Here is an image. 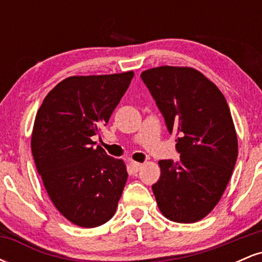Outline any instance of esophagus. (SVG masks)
Here are the masks:
<instances>
[{"instance_id": "esophagus-1", "label": "esophagus", "mask_w": 262, "mask_h": 262, "mask_svg": "<svg viewBox=\"0 0 262 262\" xmlns=\"http://www.w3.org/2000/svg\"><path fill=\"white\" fill-rule=\"evenodd\" d=\"M140 167H141V164H139V162H130V169L134 173H137L138 171L140 170Z\"/></svg>"}]
</instances>
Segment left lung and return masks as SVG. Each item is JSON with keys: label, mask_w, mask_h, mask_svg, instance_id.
<instances>
[{"label": "left lung", "mask_w": 262, "mask_h": 262, "mask_svg": "<svg viewBox=\"0 0 262 262\" xmlns=\"http://www.w3.org/2000/svg\"><path fill=\"white\" fill-rule=\"evenodd\" d=\"M180 160H160L152 185L162 214L194 223L209 214L223 196L237 158V138L223 93L196 69L159 66L143 71Z\"/></svg>", "instance_id": "obj_1"}]
</instances>
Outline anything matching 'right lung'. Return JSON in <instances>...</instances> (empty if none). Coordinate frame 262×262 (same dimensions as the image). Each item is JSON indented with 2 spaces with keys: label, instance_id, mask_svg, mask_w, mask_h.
Wrapping results in <instances>:
<instances>
[{
  "label": "right lung",
  "instance_id": "obj_1",
  "mask_svg": "<svg viewBox=\"0 0 262 262\" xmlns=\"http://www.w3.org/2000/svg\"><path fill=\"white\" fill-rule=\"evenodd\" d=\"M133 71L70 76L45 96L35 116L32 152L56 209L71 223L95 228L110 221L128 179L127 167L93 135L129 87Z\"/></svg>",
  "mask_w": 262,
  "mask_h": 262
}]
</instances>
